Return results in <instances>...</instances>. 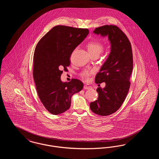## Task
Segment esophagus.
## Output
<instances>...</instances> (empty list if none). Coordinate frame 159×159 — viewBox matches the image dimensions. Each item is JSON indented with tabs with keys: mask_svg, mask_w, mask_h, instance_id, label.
Returning a JSON list of instances; mask_svg holds the SVG:
<instances>
[{
	"mask_svg": "<svg viewBox=\"0 0 159 159\" xmlns=\"http://www.w3.org/2000/svg\"><path fill=\"white\" fill-rule=\"evenodd\" d=\"M83 88L84 89H92V87L89 84H85V85H84Z\"/></svg>",
	"mask_w": 159,
	"mask_h": 159,
	"instance_id": "1",
	"label": "esophagus"
}]
</instances>
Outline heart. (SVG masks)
I'll use <instances>...</instances> for the list:
<instances>
[{
  "instance_id": "heart-1",
  "label": "heart",
  "mask_w": 159,
  "mask_h": 159,
  "mask_svg": "<svg viewBox=\"0 0 159 159\" xmlns=\"http://www.w3.org/2000/svg\"><path fill=\"white\" fill-rule=\"evenodd\" d=\"M88 51L91 55H99L103 50V43L98 39H95L90 41L88 45ZM93 73V70H84L82 73L81 75L85 79H88L89 77Z\"/></svg>"
}]
</instances>
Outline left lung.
Returning <instances> with one entry per match:
<instances>
[{"instance_id":"left-lung-1","label":"left lung","mask_w":159,"mask_h":159,"mask_svg":"<svg viewBox=\"0 0 159 159\" xmlns=\"http://www.w3.org/2000/svg\"><path fill=\"white\" fill-rule=\"evenodd\" d=\"M93 33L108 36L111 44V52L95 79L98 84V98L90 103L94 113L106 116L115 113L126 97L133 69V55L128 38L117 26L106 25L96 28ZM102 82L106 83L104 89L99 86Z\"/></svg>"}]
</instances>
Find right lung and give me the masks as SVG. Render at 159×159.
I'll return each instance as SVG.
<instances>
[{
    "label": "right lung",
    "instance_id": "obj_1",
    "mask_svg": "<svg viewBox=\"0 0 159 159\" xmlns=\"http://www.w3.org/2000/svg\"><path fill=\"white\" fill-rule=\"evenodd\" d=\"M89 33L88 29L65 25L53 27L38 43L33 58V77L38 96L53 115L67 111L71 97L81 91L83 83L73 79L62 82V70L70 64V57Z\"/></svg>",
    "mask_w": 159,
    "mask_h": 159
}]
</instances>
